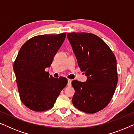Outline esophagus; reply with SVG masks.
Returning a JSON list of instances; mask_svg holds the SVG:
<instances>
[{"mask_svg": "<svg viewBox=\"0 0 134 134\" xmlns=\"http://www.w3.org/2000/svg\"><path fill=\"white\" fill-rule=\"evenodd\" d=\"M71 82H72V80L71 79L68 80V87H71Z\"/></svg>", "mask_w": 134, "mask_h": 134, "instance_id": "34e87169", "label": "esophagus"}]
</instances>
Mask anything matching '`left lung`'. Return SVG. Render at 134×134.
Masks as SVG:
<instances>
[{
    "label": "left lung",
    "mask_w": 134,
    "mask_h": 134,
    "mask_svg": "<svg viewBox=\"0 0 134 134\" xmlns=\"http://www.w3.org/2000/svg\"><path fill=\"white\" fill-rule=\"evenodd\" d=\"M67 38L80 70L87 77L85 82L72 80L73 105L83 112H98L109 104L114 94L118 82L116 57L96 35L68 33Z\"/></svg>",
    "instance_id": "left-lung-1"
}]
</instances>
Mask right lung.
Wrapping results in <instances>:
<instances>
[{
  "label": "right lung",
  "mask_w": 134,
  "mask_h": 134,
  "mask_svg": "<svg viewBox=\"0 0 134 134\" xmlns=\"http://www.w3.org/2000/svg\"><path fill=\"white\" fill-rule=\"evenodd\" d=\"M65 37L66 33L36 36L20 49L13 69L20 99L32 110L43 111L51 109L67 85L66 78H54L45 71L51 66Z\"/></svg>",
  "instance_id": "right-lung-1"
}]
</instances>
